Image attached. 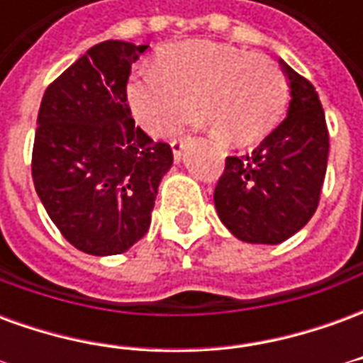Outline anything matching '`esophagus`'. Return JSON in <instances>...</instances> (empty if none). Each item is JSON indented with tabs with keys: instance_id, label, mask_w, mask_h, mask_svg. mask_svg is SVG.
<instances>
[{
	"instance_id": "obj_1",
	"label": "esophagus",
	"mask_w": 363,
	"mask_h": 363,
	"mask_svg": "<svg viewBox=\"0 0 363 363\" xmlns=\"http://www.w3.org/2000/svg\"><path fill=\"white\" fill-rule=\"evenodd\" d=\"M184 145H186V142H184L182 138H179V140H173L171 147H173L174 161H181V159H182V153H184Z\"/></svg>"
}]
</instances>
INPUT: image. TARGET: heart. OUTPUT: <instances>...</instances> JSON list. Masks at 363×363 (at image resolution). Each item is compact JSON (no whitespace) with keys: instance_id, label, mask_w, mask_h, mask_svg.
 <instances>
[{"instance_id":"heart-1","label":"heart","mask_w":363,"mask_h":363,"mask_svg":"<svg viewBox=\"0 0 363 363\" xmlns=\"http://www.w3.org/2000/svg\"><path fill=\"white\" fill-rule=\"evenodd\" d=\"M288 99V79L272 60L210 40L169 44L155 66L126 85V103L143 130L157 132L192 101L189 124L210 128L228 145H251L270 134Z\"/></svg>"}]
</instances>
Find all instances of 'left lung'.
Returning a JSON list of instances; mask_svg holds the SVG:
<instances>
[{
  "label": "left lung",
  "instance_id": "1",
  "mask_svg": "<svg viewBox=\"0 0 363 363\" xmlns=\"http://www.w3.org/2000/svg\"><path fill=\"white\" fill-rule=\"evenodd\" d=\"M289 82L288 116L251 155L225 159L213 190L223 225L245 243L278 245L319 206L327 173L328 130L319 95L280 60Z\"/></svg>",
  "mask_w": 363,
  "mask_h": 363
}]
</instances>
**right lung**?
<instances>
[{"instance_id":"1","label":"right lung","mask_w":363,"mask_h":363,"mask_svg":"<svg viewBox=\"0 0 363 363\" xmlns=\"http://www.w3.org/2000/svg\"><path fill=\"white\" fill-rule=\"evenodd\" d=\"M124 40L95 44L44 93L33 181L60 233L75 249L108 257L150 228L173 150L135 126L126 103L132 64L145 52Z\"/></svg>"}]
</instances>
